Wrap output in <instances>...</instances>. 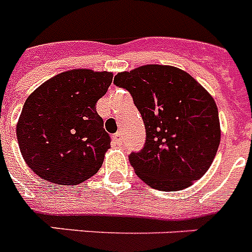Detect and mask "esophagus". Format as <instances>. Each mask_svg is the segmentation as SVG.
<instances>
[{
	"instance_id": "esophagus-1",
	"label": "esophagus",
	"mask_w": 252,
	"mask_h": 252,
	"mask_svg": "<svg viewBox=\"0 0 252 252\" xmlns=\"http://www.w3.org/2000/svg\"><path fill=\"white\" fill-rule=\"evenodd\" d=\"M114 141H115L116 145H122L123 144V133L122 132H116L114 136H112Z\"/></svg>"
}]
</instances>
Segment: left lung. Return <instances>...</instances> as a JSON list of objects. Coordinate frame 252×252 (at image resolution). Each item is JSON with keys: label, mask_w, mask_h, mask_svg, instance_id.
Segmentation results:
<instances>
[{"label": "left lung", "mask_w": 252, "mask_h": 252, "mask_svg": "<svg viewBox=\"0 0 252 252\" xmlns=\"http://www.w3.org/2000/svg\"><path fill=\"white\" fill-rule=\"evenodd\" d=\"M114 83L129 92L145 123V146L129 155L144 183L176 191L207 172L221 130L218 106L197 80L177 67L146 64L119 72Z\"/></svg>", "instance_id": "8db88e82"}]
</instances>
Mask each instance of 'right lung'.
<instances>
[{
  "instance_id": "add662e5",
  "label": "right lung",
  "mask_w": 252,
  "mask_h": 252,
  "mask_svg": "<svg viewBox=\"0 0 252 252\" xmlns=\"http://www.w3.org/2000/svg\"><path fill=\"white\" fill-rule=\"evenodd\" d=\"M111 83L107 71L71 69L27 98L16 137L23 159L41 179L76 185L101 168L111 140L95 105Z\"/></svg>"
}]
</instances>
